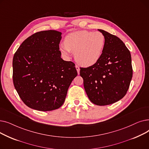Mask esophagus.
<instances>
[{
	"label": "esophagus",
	"mask_w": 149,
	"mask_h": 149,
	"mask_svg": "<svg viewBox=\"0 0 149 149\" xmlns=\"http://www.w3.org/2000/svg\"><path fill=\"white\" fill-rule=\"evenodd\" d=\"M75 68H76V69H77V72H78V74H80V68H79V66H77V65H76L75 66Z\"/></svg>",
	"instance_id": "esophagus-1"
}]
</instances>
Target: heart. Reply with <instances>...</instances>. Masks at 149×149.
Returning a JSON list of instances; mask_svg holds the SVG:
<instances>
[{"label": "heart", "instance_id": "obj_1", "mask_svg": "<svg viewBox=\"0 0 149 149\" xmlns=\"http://www.w3.org/2000/svg\"><path fill=\"white\" fill-rule=\"evenodd\" d=\"M106 37L100 31H79L67 35L65 45L60 46V51L65 56L75 52V59L79 65L88 67L100 59L106 46Z\"/></svg>", "mask_w": 149, "mask_h": 149}]
</instances>
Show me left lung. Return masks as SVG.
Here are the masks:
<instances>
[{
  "label": "left lung",
  "instance_id": "1",
  "mask_svg": "<svg viewBox=\"0 0 149 149\" xmlns=\"http://www.w3.org/2000/svg\"><path fill=\"white\" fill-rule=\"evenodd\" d=\"M106 37V46L100 59L92 66L80 68V75L87 95L98 106L113 104L123 98L129 89L133 69L131 55L116 36L98 29Z\"/></svg>",
  "mask_w": 149,
  "mask_h": 149
}]
</instances>
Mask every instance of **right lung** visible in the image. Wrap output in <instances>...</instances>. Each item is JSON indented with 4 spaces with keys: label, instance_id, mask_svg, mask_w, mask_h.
<instances>
[{
    "label": "right lung",
    "instance_id": "1",
    "mask_svg": "<svg viewBox=\"0 0 149 149\" xmlns=\"http://www.w3.org/2000/svg\"><path fill=\"white\" fill-rule=\"evenodd\" d=\"M61 33H36L22 42L13 60L15 89L28 107L40 111L58 109L77 75L75 64L61 58Z\"/></svg>",
    "mask_w": 149,
    "mask_h": 149
}]
</instances>
